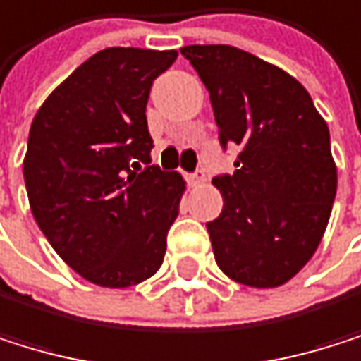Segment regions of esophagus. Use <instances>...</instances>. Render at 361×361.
Segmentation results:
<instances>
[{
  "mask_svg": "<svg viewBox=\"0 0 361 361\" xmlns=\"http://www.w3.org/2000/svg\"><path fill=\"white\" fill-rule=\"evenodd\" d=\"M186 179H188V184H190V186H201V184L205 182V171H203V169H197V171L190 173Z\"/></svg>",
  "mask_w": 361,
  "mask_h": 361,
  "instance_id": "obj_1",
  "label": "esophagus"
}]
</instances>
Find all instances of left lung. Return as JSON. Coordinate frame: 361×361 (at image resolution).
<instances>
[{
    "instance_id": "1",
    "label": "left lung",
    "mask_w": 361,
    "mask_h": 361,
    "mask_svg": "<svg viewBox=\"0 0 361 361\" xmlns=\"http://www.w3.org/2000/svg\"><path fill=\"white\" fill-rule=\"evenodd\" d=\"M182 55L205 83L220 145H238L233 175H216L222 212L207 222L218 267L240 285L269 289L314 255L336 197L329 130L291 74L228 44Z\"/></svg>"
}]
</instances>
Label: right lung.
I'll use <instances>...</instances> for the list:
<instances>
[{
  "mask_svg": "<svg viewBox=\"0 0 361 361\" xmlns=\"http://www.w3.org/2000/svg\"><path fill=\"white\" fill-rule=\"evenodd\" d=\"M177 51L92 55L38 109L23 162L32 214L85 280L126 289L162 265L184 179L152 164V83Z\"/></svg>",
  "mask_w": 361,
  "mask_h": 361,
  "instance_id": "obj_1",
  "label": "right lung"
}]
</instances>
